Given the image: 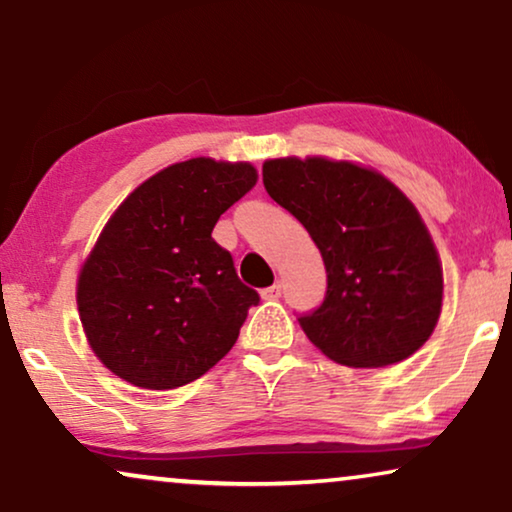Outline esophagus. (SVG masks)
<instances>
[{
  "label": "esophagus",
  "instance_id": "34e87169",
  "mask_svg": "<svg viewBox=\"0 0 512 512\" xmlns=\"http://www.w3.org/2000/svg\"><path fill=\"white\" fill-rule=\"evenodd\" d=\"M281 297V283H274L271 288L262 290V299H278Z\"/></svg>",
  "mask_w": 512,
  "mask_h": 512
}]
</instances>
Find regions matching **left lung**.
I'll return each instance as SVG.
<instances>
[{
  "instance_id": "1",
  "label": "left lung",
  "mask_w": 512,
  "mask_h": 512,
  "mask_svg": "<svg viewBox=\"0 0 512 512\" xmlns=\"http://www.w3.org/2000/svg\"><path fill=\"white\" fill-rule=\"evenodd\" d=\"M271 199L318 245L327 292L304 335L349 367H386L428 342L442 309V264L414 203L377 170L325 156L269 159Z\"/></svg>"
}]
</instances>
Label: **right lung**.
Here are the masks:
<instances>
[{"mask_svg":"<svg viewBox=\"0 0 512 512\" xmlns=\"http://www.w3.org/2000/svg\"><path fill=\"white\" fill-rule=\"evenodd\" d=\"M255 182L250 163L199 156L159 170L114 210L77 281L81 325L109 372L168 391L231 351L260 295L210 234Z\"/></svg>","mask_w":512,"mask_h":512,"instance_id":"obj_1","label":"right lung"}]
</instances>
